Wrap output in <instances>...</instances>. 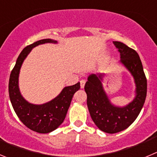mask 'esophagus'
<instances>
[{"label":"esophagus","instance_id":"esophagus-1","mask_svg":"<svg viewBox=\"0 0 157 157\" xmlns=\"http://www.w3.org/2000/svg\"><path fill=\"white\" fill-rule=\"evenodd\" d=\"M85 84H86V80L85 79H82L81 81H80V86H81V88H84V86H85Z\"/></svg>","mask_w":157,"mask_h":157}]
</instances>
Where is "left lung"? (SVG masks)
<instances>
[{"label": "left lung", "mask_w": 157, "mask_h": 157, "mask_svg": "<svg viewBox=\"0 0 157 157\" xmlns=\"http://www.w3.org/2000/svg\"><path fill=\"white\" fill-rule=\"evenodd\" d=\"M113 43L120 52V62L134 78V101L123 108L112 105L104 91L101 75H90L85 85L87 107L93 121L100 130L109 134L120 132L134 123L143 107L147 94V79L138 52L120 41Z\"/></svg>", "instance_id": "1"}]
</instances>
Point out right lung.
Here are the masks:
<instances>
[{"instance_id":"1","label":"right lung","mask_w":157,"mask_h":157,"mask_svg":"<svg viewBox=\"0 0 157 157\" xmlns=\"http://www.w3.org/2000/svg\"><path fill=\"white\" fill-rule=\"evenodd\" d=\"M48 42L56 43V41L42 39L23 48L11 72L8 83L11 103L19 119L29 129L41 134L51 132L63 123L75 93L80 89L79 82L65 87L56 98L40 105L28 103L22 97L18 86V78L22 63L34 47Z\"/></svg>"}]
</instances>
